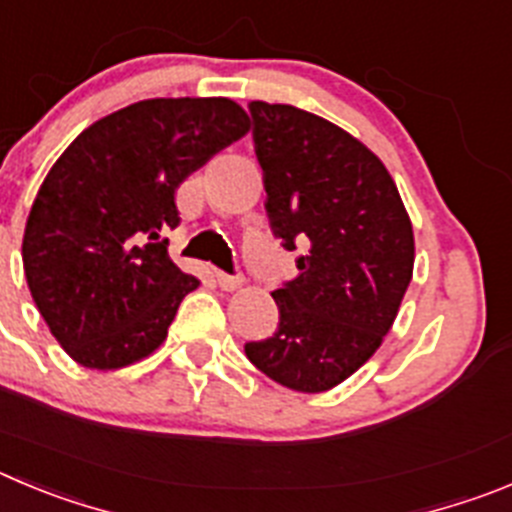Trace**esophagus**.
Listing matches in <instances>:
<instances>
[{
	"instance_id": "obj_1",
	"label": "esophagus",
	"mask_w": 512,
	"mask_h": 512,
	"mask_svg": "<svg viewBox=\"0 0 512 512\" xmlns=\"http://www.w3.org/2000/svg\"><path fill=\"white\" fill-rule=\"evenodd\" d=\"M215 279H218V287L225 289V292H233V289H241V284H243L241 276L223 274V271H215Z\"/></svg>"
}]
</instances>
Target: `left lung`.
<instances>
[{"label":"left lung","mask_w":512,"mask_h":512,"mask_svg":"<svg viewBox=\"0 0 512 512\" xmlns=\"http://www.w3.org/2000/svg\"><path fill=\"white\" fill-rule=\"evenodd\" d=\"M266 213L299 276L271 292L279 327L246 342L271 381L322 393L355 373L396 320L414 274V231L383 162L332 121L287 103H248Z\"/></svg>","instance_id":"8db88e82"}]
</instances>
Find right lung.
Here are the masks:
<instances>
[{
	"instance_id": "1",
	"label": "right lung",
	"mask_w": 512,
	"mask_h": 512,
	"mask_svg": "<svg viewBox=\"0 0 512 512\" xmlns=\"http://www.w3.org/2000/svg\"><path fill=\"white\" fill-rule=\"evenodd\" d=\"M251 129L231 98H147L83 129L50 167L22 238L27 287L60 348L116 370L159 348L200 281L167 253L177 187Z\"/></svg>"
}]
</instances>
